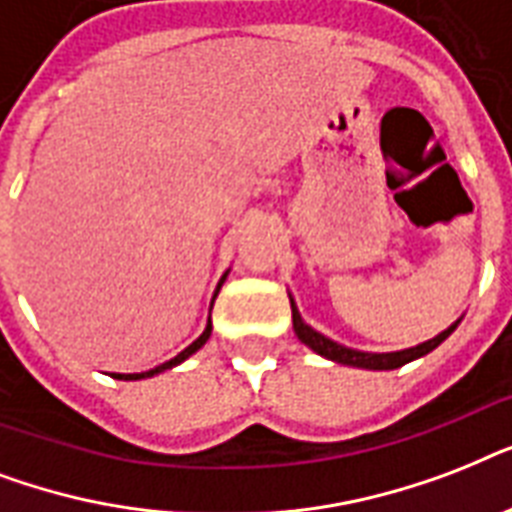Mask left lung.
<instances>
[{"mask_svg":"<svg viewBox=\"0 0 512 512\" xmlns=\"http://www.w3.org/2000/svg\"><path fill=\"white\" fill-rule=\"evenodd\" d=\"M289 305H292V329H295L297 340L303 342V345H308L313 353H319V356L335 361V364L372 369V372H388V369H398V366L409 364V361H414V358L428 356L430 350H436L446 337L452 335L454 329H457V324L462 321L457 319L452 327H446L444 332H438L436 337H430V340L420 342V345H412V348L390 350V353H369V350H356V348H348V345H340V342H335L332 337L316 332L311 324H305L300 311H297V303L292 295H289Z\"/></svg>","mask_w":512,"mask_h":512,"instance_id":"8db88e82","label":"left lung"}]
</instances>
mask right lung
Wrapping results in <instances>:
<instances>
[{
    "label": "right lung",
    "instance_id": "add662e5",
    "mask_svg": "<svg viewBox=\"0 0 512 512\" xmlns=\"http://www.w3.org/2000/svg\"><path fill=\"white\" fill-rule=\"evenodd\" d=\"M228 273H231V268H228V271L223 273V279L217 281V289H215V295H212V303H215L217 292H220V287H223L225 279H228ZM209 311H212V305H209ZM209 335H212V319H207V327H204V332H201V335L196 337V340H193L191 345H188V348L180 350V353H177L175 358H170V361H164V364L154 366V369H148V372H135V374H119V372H114V374H111V377H116V380H146V377L162 374V372H167V369H175L177 364H183L185 358H191L193 353H196V350L204 348V342L209 340Z\"/></svg>",
    "mask_w": 512,
    "mask_h": 512
}]
</instances>
